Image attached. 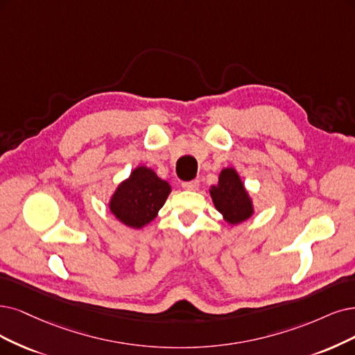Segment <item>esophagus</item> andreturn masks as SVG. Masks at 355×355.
<instances>
[{
    "label": "esophagus",
    "instance_id": "1",
    "mask_svg": "<svg viewBox=\"0 0 355 355\" xmlns=\"http://www.w3.org/2000/svg\"><path fill=\"white\" fill-rule=\"evenodd\" d=\"M181 186H182V189H186V190H191V191H194V190H198V189H199V181H198V180H191V181H182V182H181Z\"/></svg>",
    "mask_w": 355,
    "mask_h": 355
}]
</instances>
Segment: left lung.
<instances>
[{
    "instance_id": "1",
    "label": "left lung",
    "mask_w": 355,
    "mask_h": 355,
    "mask_svg": "<svg viewBox=\"0 0 355 355\" xmlns=\"http://www.w3.org/2000/svg\"><path fill=\"white\" fill-rule=\"evenodd\" d=\"M209 193L216 211L231 225L241 224L254 214L250 194L247 193L239 173L234 168L222 169L218 184L212 186Z\"/></svg>"
}]
</instances>
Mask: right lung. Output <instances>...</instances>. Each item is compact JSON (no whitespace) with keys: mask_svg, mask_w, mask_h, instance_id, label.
<instances>
[{"mask_svg":"<svg viewBox=\"0 0 355 355\" xmlns=\"http://www.w3.org/2000/svg\"><path fill=\"white\" fill-rule=\"evenodd\" d=\"M169 193L171 186L153 169L137 166L111 196L110 211L124 225L140 230L156 218Z\"/></svg>","mask_w":355,"mask_h":355,"instance_id":"obj_1","label":"right lung"}]
</instances>
